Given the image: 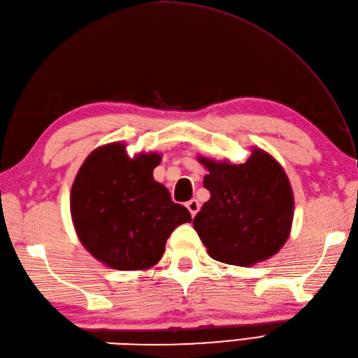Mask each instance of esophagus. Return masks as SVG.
Here are the masks:
<instances>
[{
  "instance_id": "esophagus-1",
  "label": "esophagus",
  "mask_w": 358,
  "mask_h": 358,
  "mask_svg": "<svg viewBox=\"0 0 358 358\" xmlns=\"http://www.w3.org/2000/svg\"><path fill=\"white\" fill-rule=\"evenodd\" d=\"M186 208L189 209V212H191V215H192V217H195V215H196V212L200 210V203L194 199V200H191V201H187V203H186Z\"/></svg>"
}]
</instances>
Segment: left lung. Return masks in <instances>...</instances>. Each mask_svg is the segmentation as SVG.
Here are the masks:
<instances>
[{
    "mask_svg": "<svg viewBox=\"0 0 358 358\" xmlns=\"http://www.w3.org/2000/svg\"><path fill=\"white\" fill-rule=\"evenodd\" d=\"M196 158L209 172L203 185L210 199L195 215L194 229L208 254L243 268L275 255L294 220L292 187L281 164L260 148L241 164Z\"/></svg>",
    "mask_w": 358,
    "mask_h": 358,
    "instance_id": "1",
    "label": "left lung"
}]
</instances>
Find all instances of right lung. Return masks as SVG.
I'll list each match as a JSON object with an SVG mask.
<instances>
[{
    "label": "right lung",
    "instance_id": "obj_1",
    "mask_svg": "<svg viewBox=\"0 0 358 358\" xmlns=\"http://www.w3.org/2000/svg\"><path fill=\"white\" fill-rule=\"evenodd\" d=\"M159 162L158 152L129 157L126 144L115 141L90 152L73 180L75 232L87 252L108 268H152L162 260L175 227L192 220L154 180Z\"/></svg>",
    "mask_w": 358,
    "mask_h": 358
}]
</instances>
